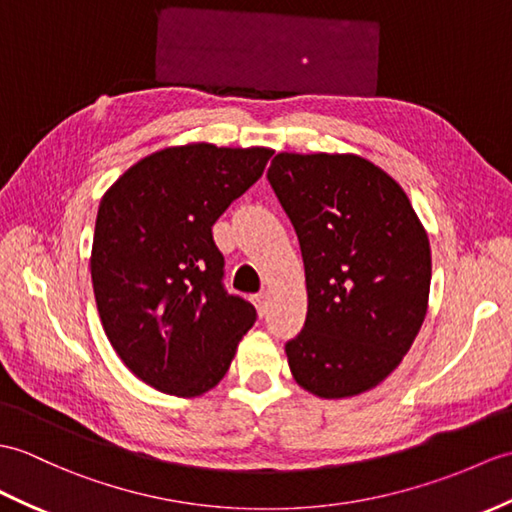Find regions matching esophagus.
I'll list each match as a JSON object with an SVG mask.
<instances>
[{
	"instance_id": "1",
	"label": "esophagus",
	"mask_w": 512,
	"mask_h": 512,
	"mask_svg": "<svg viewBox=\"0 0 512 512\" xmlns=\"http://www.w3.org/2000/svg\"><path fill=\"white\" fill-rule=\"evenodd\" d=\"M268 296H266V292H259V294H253V303H255V307H257V312H259V316H264L266 312H268Z\"/></svg>"
}]
</instances>
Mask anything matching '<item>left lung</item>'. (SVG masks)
Returning a JSON list of instances; mask_svg holds the SVG:
<instances>
[{
	"label": "left lung",
	"mask_w": 512,
	"mask_h": 512,
	"mask_svg": "<svg viewBox=\"0 0 512 512\" xmlns=\"http://www.w3.org/2000/svg\"><path fill=\"white\" fill-rule=\"evenodd\" d=\"M268 183L301 244L307 316L285 342L296 384L360 395L417 338L432 279L430 240L406 192L355 154L281 152Z\"/></svg>",
	"instance_id": "8db88e82"
}]
</instances>
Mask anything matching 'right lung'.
Listing matches in <instances>:
<instances>
[{
    "label": "right lung",
    "instance_id": "1",
    "mask_svg": "<svg viewBox=\"0 0 512 512\" xmlns=\"http://www.w3.org/2000/svg\"><path fill=\"white\" fill-rule=\"evenodd\" d=\"M272 150L192 144L141 159L104 194L91 281L106 338L141 382L176 397L216 386L257 312L224 288L211 227Z\"/></svg>",
    "mask_w": 512,
    "mask_h": 512
}]
</instances>
